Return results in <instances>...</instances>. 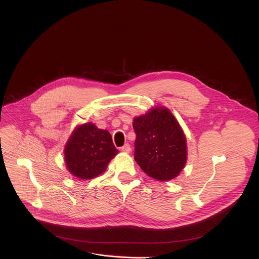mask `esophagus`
Wrapping results in <instances>:
<instances>
[{"label": "esophagus", "instance_id": "34e87169", "mask_svg": "<svg viewBox=\"0 0 259 259\" xmlns=\"http://www.w3.org/2000/svg\"><path fill=\"white\" fill-rule=\"evenodd\" d=\"M121 151L124 152V153H130L131 151V147L129 145V143H125L122 147H121Z\"/></svg>", "mask_w": 259, "mask_h": 259}]
</instances>
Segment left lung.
I'll return each instance as SVG.
<instances>
[{"mask_svg": "<svg viewBox=\"0 0 259 259\" xmlns=\"http://www.w3.org/2000/svg\"><path fill=\"white\" fill-rule=\"evenodd\" d=\"M134 159L150 177L175 178L187 162V140L178 122L165 107L134 119Z\"/></svg>", "mask_w": 259, "mask_h": 259, "instance_id": "obj_1", "label": "left lung"}]
</instances>
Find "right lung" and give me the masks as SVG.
<instances>
[{"label": "right lung", "instance_id": "right-lung-1", "mask_svg": "<svg viewBox=\"0 0 259 259\" xmlns=\"http://www.w3.org/2000/svg\"><path fill=\"white\" fill-rule=\"evenodd\" d=\"M118 153L109 132L91 123L73 131L64 149L68 171L81 179H91L101 174Z\"/></svg>", "mask_w": 259, "mask_h": 259}]
</instances>
